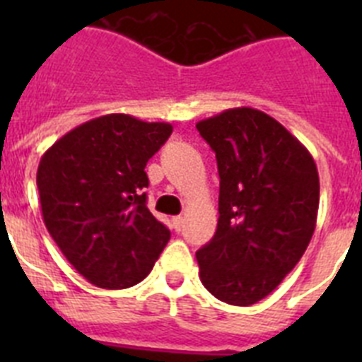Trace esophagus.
I'll return each instance as SVG.
<instances>
[{
  "mask_svg": "<svg viewBox=\"0 0 362 362\" xmlns=\"http://www.w3.org/2000/svg\"><path fill=\"white\" fill-rule=\"evenodd\" d=\"M172 225H174V228L177 230V232H179V230L183 228V225H185V219H183V217H181V216H175L174 219H172Z\"/></svg>",
  "mask_w": 362,
  "mask_h": 362,
  "instance_id": "1",
  "label": "esophagus"
}]
</instances>
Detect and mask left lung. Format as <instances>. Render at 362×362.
I'll return each mask as SVG.
<instances>
[{
	"label": "left lung",
	"mask_w": 362,
	"mask_h": 362,
	"mask_svg": "<svg viewBox=\"0 0 362 362\" xmlns=\"http://www.w3.org/2000/svg\"><path fill=\"white\" fill-rule=\"evenodd\" d=\"M196 127L216 152L221 179L216 235L196 254L201 283L228 305H255L312 239L317 166L297 137L257 108H228Z\"/></svg>",
	"instance_id": "8db88e82"
}]
</instances>
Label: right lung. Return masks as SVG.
Wrapping results in <instances>:
<instances>
[{
  "mask_svg": "<svg viewBox=\"0 0 362 362\" xmlns=\"http://www.w3.org/2000/svg\"><path fill=\"white\" fill-rule=\"evenodd\" d=\"M170 123L107 114L59 137L37 166L45 226L69 263L99 288L145 279L170 239L146 209L145 166Z\"/></svg>",
  "mask_w": 362,
  "mask_h": 362,
  "instance_id": "add662e5",
  "label": "right lung"
}]
</instances>
